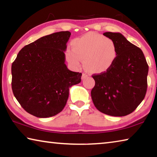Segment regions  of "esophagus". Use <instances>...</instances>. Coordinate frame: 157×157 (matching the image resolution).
Here are the masks:
<instances>
[{
	"label": "esophagus",
	"mask_w": 157,
	"mask_h": 157,
	"mask_svg": "<svg viewBox=\"0 0 157 157\" xmlns=\"http://www.w3.org/2000/svg\"><path fill=\"white\" fill-rule=\"evenodd\" d=\"M87 77H88V75H86V73H82V79H86Z\"/></svg>",
	"instance_id": "obj_1"
}]
</instances>
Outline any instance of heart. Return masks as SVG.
I'll return each instance as SVG.
<instances>
[{"mask_svg":"<svg viewBox=\"0 0 157 157\" xmlns=\"http://www.w3.org/2000/svg\"><path fill=\"white\" fill-rule=\"evenodd\" d=\"M72 49L66 52L69 63L79 68L84 59V66L91 73H104L112 68L118 52L112 39L102 34L89 33L72 41Z\"/></svg>","mask_w":157,"mask_h":157,"instance_id":"1","label":"heart"}]
</instances>
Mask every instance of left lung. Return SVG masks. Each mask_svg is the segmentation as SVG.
<instances>
[{"label": "left lung", "mask_w": 157, "mask_h": 157, "mask_svg": "<svg viewBox=\"0 0 157 157\" xmlns=\"http://www.w3.org/2000/svg\"><path fill=\"white\" fill-rule=\"evenodd\" d=\"M103 35L115 42L118 56L108 71L92 76L95 84L91 98L100 112L124 116L132 113L144 99L148 65L142 50L121 33L107 32Z\"/></svg>", "instance_id": "left-lung-1"}]
</instances>
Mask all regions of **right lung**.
<instances>
[{"label": "right lung", "instance_id": "1", "mask_svg": "<svg viewBox=\"0 0 157 157\" xmlns=\"http://www.w3.org/2000/svg\"><path fill=\"white\" fill-rule=\"evenodd\" d=\"M71 35L62 31L42 36L18 53L12 65V89L21 107L38 118L63 110L69 88L81 82V73L65 63L66 44Z\"/></svg>", "mask_w": 157, "mask_h": 157}]
</instances>
